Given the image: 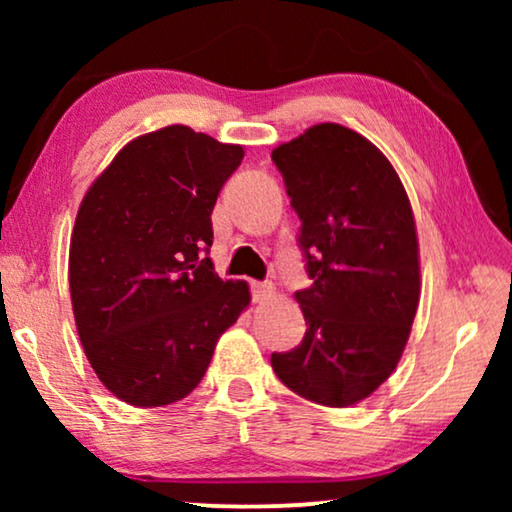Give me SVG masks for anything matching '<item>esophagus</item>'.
I'll return each instance as SVG.
<instances>
[{
  "instance_id": "1",
  "label": "esophagus",
  "mask_w": 512,
  "mask_h": 512,
  "mask_svg": "<svg viewBox=\"0 0 512 512\" xmlns=\"http://www.w3.org/2000/svg\"><path fill=\"white\" fill-rule=\"evenodd\" d=\"M272 296V284L268 282H251V300L254 303H263Z\"/></svg>"
}]
</instances>
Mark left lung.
Wrapping results in <instances>:
<instances>
[{
	"label": "left lung",
	"instance_id": "obj_1",
	"mask_svg": "<svg viewBox=\"0 0 512 512\" xmlns=\"http://www.w3.org/2000/svg\"><path fill=\"white\" fill-rule=\"evenodd\" d=\"M300 219L312 284L296 291L305 338L272 354L307 401L345 408L394 373L419 305L417 230L408 193L382 151L338 123L272 151Z\"/></svg>",
	"mask_w": 512,
	"mask_h": 512
}]
</instances>
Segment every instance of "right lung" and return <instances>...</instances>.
I'll return each instance as SVG.
<instances>
[{
	"label": "right lung",
	"instance_id": "add662e5",
	"mask_svg": "<svg viewBox=\"0 0 512 512\" xmlns=\"http://www.w3.org/2000/svg\"><path fill=\"white\" fill-rule=\"evenodd\" d=\"M244 158L186 125L132 139L76 214L69 291L104 387L137 408L198 387L216 340L249 305V286L209 261L212 209Z\"/></svg>",
	"mask_w": 512,
	"mask_h": 512
}]
</instances>
